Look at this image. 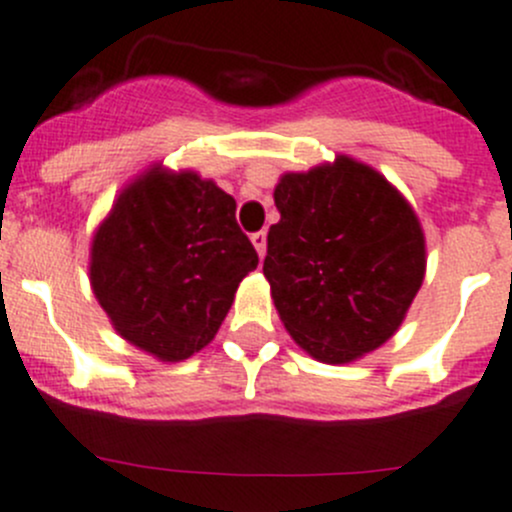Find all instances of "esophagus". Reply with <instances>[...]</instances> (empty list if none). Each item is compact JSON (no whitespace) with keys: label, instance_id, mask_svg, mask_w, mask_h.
<instances>
[{"label":"esophagus","instance_id":"esophagus-1","mask_svg":"<svg viewBox=\"0 0 512 512\" xmlns=\"http://www.w3.org/2000/svg\"><path fill=\"white\" fill-rule=\"evenodd\" d=\"M251 244H254L256 254L258 256H266V231H256V234H251Z\"/></svg>","mask_w":512,"mask_h":512}]
</instances>
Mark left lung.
Returning a JSON list of instances; mask_svg holds the SVG:
<instances>
[{"instance_id":"left-lung-1","label":"left lung","mask_w":512,"mask_h":512,"mask_svg":"<svg viewBox=\"0 0 512 512\" xmlns=\"http://www.w3.org/2000/svg\"><path fill=\"white\" fill-rule=\"evenodd\" d=\"M263 276L293 341L323 363L376 351L406 318L426 239L406 199L371 166L338 156L273 191Z\"/></svg>"}]
</instances>
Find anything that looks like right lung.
I'll use <instances>...</instances> for the list:
<instances>
[{"instance_id": "obj_1", "label": "right lung", "mask_w": 512, "mask_h": 512, "mask_svg": "<svg viewBox=\"0 0 512 512\" xmlns=\"http://www.w3.org/2000/svg\"><path fill=\"white\" fill-rule=\"evenodd\" d=\"M256 266L234 196L194 171L154 166L96 229L89 278L121 338L159 361H184L214 341Z\"/></svg>"}]
</instances>
